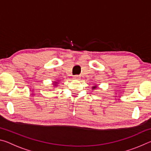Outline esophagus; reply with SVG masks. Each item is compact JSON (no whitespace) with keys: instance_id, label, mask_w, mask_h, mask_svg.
<instances>
[{"instance_id":"1","label":"esophagus","mask_w":151,"mask_h":151,"mask_svg":"<svg viewBox=\"0 0 151 151\" xmlns=\"http://www.w3.org/2000/svg\"><path fill=\"white\" fill-rule=\"evenodd\" d=\"M73 78L76 79V80H78V79H80V76H78V75H75L73 76Z\"/></svg>"}]
</instances>
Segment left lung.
<instances>
[{
	"instance_id": "8db88e82",
	"label": "left lung",
	"mask_w": 151,
	"mask_h": 151,
	"mask_svg": "<svg viewBox=\"0 0 151 151\" xmlns=\"http://www.w3.org/2000/svg\"><path fill=\"white\" fill-rule=\"evenodd\" d=\"M96 88V86H94L93 87V90H94V89H95Z\"/></svg>"
}]
</instances>
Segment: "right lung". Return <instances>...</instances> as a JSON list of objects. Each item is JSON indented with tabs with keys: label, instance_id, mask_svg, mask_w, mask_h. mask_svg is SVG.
<instances>
[{
	"label": "right lung",
	"instance_id": "add662e5",
	"mask_svg": "<svg viewBox=\"0 0 151 151\" xmlns=\"http://www.w3.org/2000/svg\"><path fill=\"white\" fill-rule=\"evenodd\" d=\"M55 84H57V82H55ZM55 86H56V85H55Z\"/></svg>",
	"mask_w": 151,
	"mask_h": 151
}]
</instances>
